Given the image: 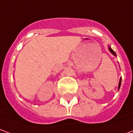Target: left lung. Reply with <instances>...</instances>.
Segmentation results:
<instances>
[{"instance_id":"left-lung-1","label":"left lung","mask_w":133,"mask_h":133,"mask_svg":"<svg viewBox=\"0 0 133 133\" xmlns=\"http://www.w3.org/2000/svg\"><path fill=\"white\" fill-rule=\"evenodd\" d=\"M108 49H109V51L111 52L112 54L114 55V56H115V57H116V53H115L114 50H113L111 48H110V46H108ZM121 80H122V79H121V78H120V81H119V84H118V90L120 89V85H121Z\"/></svg>"}]
</instances>
